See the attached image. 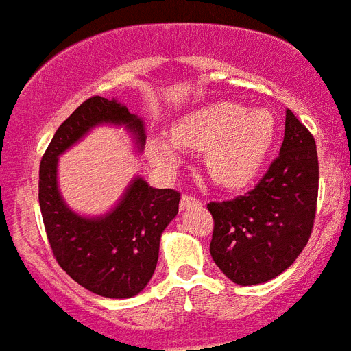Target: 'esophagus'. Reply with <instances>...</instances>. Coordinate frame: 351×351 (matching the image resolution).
I'll list each match as a JSON object with an SVG mask.
<instances>
[{
    "label": "esophagus",
    "instance_id": "esophagus-1",
    "mask_svg": "<svg viewBox=\"0 0 351 351\" xmlns=\"http://www.w3.org/2000/svg\"><path fill=\"white\" fill-rule=\"evenodd\" d=\"M181 209H190V207H195V206H200V200L198 198H195L193 195H182L181 197Z\"/></svg>",
    "mask_w": 351,
    "mask_h": 351
}]
</instances>
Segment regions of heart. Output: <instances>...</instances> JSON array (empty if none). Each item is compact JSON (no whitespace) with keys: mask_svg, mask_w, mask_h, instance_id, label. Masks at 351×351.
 <instances>
[{"mask_svg":"<svg viewBox=\"0 0 351 351\" xmlns=\"http://www.w3.org/2000/svg\"><path fill=\"white\" fill-rule=\"evenodd\" d=\"M278 137V121L267 108H250L234 101H214L186 114L172 126V142L153 138L149 156L163 167H176V145L206 151V169L213 181L235 188L260 172Z\"/></svg>","mask_w":351,"mask_h":351,"instance_id":"obj_1","label":"heart"}]
</instances>
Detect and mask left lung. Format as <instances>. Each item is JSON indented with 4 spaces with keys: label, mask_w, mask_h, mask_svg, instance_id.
Returning <instances> with one entry per match:
<instances>
[{
    "label": "left lung",
    "mask_w": 351,
    "mask_h": 351,
    "mask_svg": "<svg viewBox=\"0 0 351 351\" xmlns=\"http://www.w3.org/2000/svg\"><path fill=\"white\" fill-rule=\"evenodd\" d=\"M318 200V154L309 130L287 110L280 156L246 195L210 202V256L234 283L272 280L308 244Z\"/></svg>",
    "instance_id": "obj_1"
}]
</instances>
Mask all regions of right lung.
I'll list each match as a JSON object with an SVG mask.
<instances>
[{
  "label": "right lung",
  "instance_id": "obj_1",
  "mask_svg": "<svg viewBox=\"0 0 351 351\" xmlns=\"http://www.w3.org/2000/svg\"><path fill=\"white\" fill-rule=\"evenodd\" d=\"M126 126L142 151L144 123L117 100L91 96L54 133L40 163L38 200L49 244L71 280L96 295L128 299L153 278L163 230L179 213L181 193L135 178L105 216L84 218L58 190V156L98 125Z\"/></svg>",
  "mask_w": 351,
  "mask_h": 351
}]
</instances>
